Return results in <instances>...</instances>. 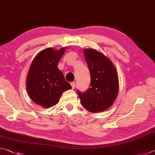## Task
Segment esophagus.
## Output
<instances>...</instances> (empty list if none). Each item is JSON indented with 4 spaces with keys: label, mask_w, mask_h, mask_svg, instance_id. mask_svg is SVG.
<instances>
[{
    "label": "esophagus",
    "mask_w": 155,
    "mask_h": 155,
    "mask_svg": "<svg viewBox=\"0 0 155 155\" xmlns=\"http://www.w3.org/2000/svg\"><path fill=\"white\" fill-rule=\"evenodd\" d=\"M71 86L72 89H74L75 87V82H72L71 83Z\"/></svg>",
    "instance_id": "obj_1"
}]
</instances>
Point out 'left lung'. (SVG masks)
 I'll list each match as a JSON object with an SVG mask.
<instances>
[{
  "instance_id": "obj_1",
  "label": "left lung",
  "mask_w": 155,
  "mask_h": 155,
  "mask_svg": "<svg viewBox=\"0 0 155 155\" xmlns=\"http://www.w3.org/2000/svg\"><path fill=\"white\" fill-rule=\"evenodd\" d=\"M84 56L91 77V87L81 93L78 90L81 104L91 113L105 111L116 99L119 81L114 64L103 53L94 49H84Z\"/></svg>"
}]
</instances>
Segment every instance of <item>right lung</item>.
Segmentation results:
<instances>
[{
    "instance_id": "right-lung-1",
    "label": "right lung",
    "mask_w": 155,
    "mask_h": 155,
    "mask_svg": "<svg viewBox=\"0 0 155 155\" xmlns=\"http://www.w3.org/2000/svg\"><path fill=\"white\" fill-rule=\"evenodd\" d=\"M65 50L66 47L59 50L47 48L31 63L26 81L27 92L34 103L44 108L55 105L63 92L72 89L57 67Z\"/></svg>"
}]
</instances>
